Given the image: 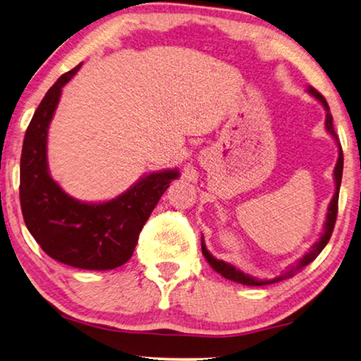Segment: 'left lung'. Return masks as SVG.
<instances>
[{"label":"left lung","mask_w":361,"mask_h":361,"mask_svg":"<svg viewBox=\"0 0 361 361\" xmlns=\"http://www.w3.org/2000/svg\"><path fill=\"white\" fill-rule=\"evenodd\" d=\"M307 91H309V94H312V96H314L317 100H320L322 105L324 107V110H326V121H324V126H326V131L331 135H333V137L336 139V142H338V145H339V158H338V163H336V168H334L336 192H334L333 200H331V203L328 206L326 222H324V232L320 236V240H318L317 243L314 245V247H312V250L307 252L302 259H299V261L296 262V265H291V267H289L285 271V274L280 275V276H276V279H274V280H257V279H254V276L245 275L243 271L238 270L236 267H233L232 264H227V262H224V261H219V259H216L208 250H206L204 241L202 240L203 256L206 257V261L209 262L211 267L214 269L217 274H221L224 279L232 280V281H236V283H241V285H246V286H262V285H270V283H275V281H281V280H285V279H291V276L296 275L298 271L302 270L305 265H309L312 261H315V257L323 251V247L328 245L331 235H333L336 217H338V202H339V188H341V180H342V168H344V155H342V147H341V142H339L338 134H336L334 128H333V115H331V111H329V105L326 102V99H324L322 94L318 92L315 87H312V86Z\"/></svg>","instance_id":"obj_1"}]
</instances>
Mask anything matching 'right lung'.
I'll use <instances>...</instances> for the list:
<instances>
[{"label": "right lung", "instance_id": "1", "mask_svg": "<svg viewBox=\"0 0 361 361\" xmlns=\"http://www.w3.org/2000/svg\"><path fill=\"white\" fill-rule=\"evenodd\" d=\"M80 67L54 82L27 128L20 157V208L28 232L47 256L76 269L111 270L131 259L142 227L179 173H152L105 203L78 202L59 187L47 169V129L62 87Z\"/></svg>", "mask_w": 361, "mask_h": 361}]
</instances>
